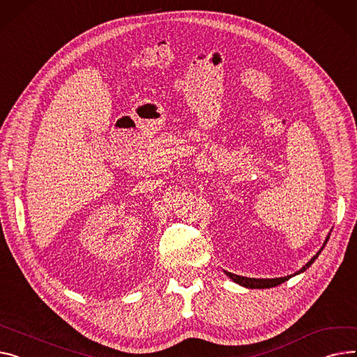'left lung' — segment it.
<instances>
[{
	"label": "left lung",
	"instance_id": "8db88e82",
	"mask_svg": "<svg viewBox=\"0 0 357 357\" xmlns=\"http://www.w3.org/2000/svg\"><path fill=\"white\" fill-rule=\"evenodd\" d=\"M328 238H330V232H328V235L326 236V240H324L321 248L316 252V255H314L310 261H308V263H307L305 266H303L298 271H296L294 274L287 275V277H275V278H248V277L236 275V274H232V273H228V271H224V273H225L227 277H229L234 282L240 284V286H243V287H245V289H271V287H277V286H280V284L286 282L287 280H290V278L294 277V275H298V274L304 273L308 267H310V266L314 263V261H316V258L320 255V252L323 251V248L326 247Z\"/></svg>",
	"mask_w": 357,
	"mask_h": 357
}]
</instances>
